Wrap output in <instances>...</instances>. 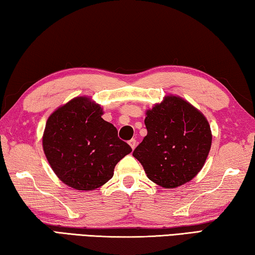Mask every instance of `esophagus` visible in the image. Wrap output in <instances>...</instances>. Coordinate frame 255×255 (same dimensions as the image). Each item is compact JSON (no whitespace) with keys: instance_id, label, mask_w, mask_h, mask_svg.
I'll list each match as a JSON object with an SVG mask.
<instances>
[{"instance_id":"obj_1","label":"esophagus","mask_w":255,"mask_h":255,"mask_svg":"<svg viewBox=\"0 0 255 255\" xmlns=\"http://www.w3.org/2000/svg\"><path fill=\"white\" fill-rule=\"evenodd\" d=\"M128 144L130 145V147H131V149H135V147H136V145H137V141H136V139H130L128 141Z\"/></svg>"}]
</instances>
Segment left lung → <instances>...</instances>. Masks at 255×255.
Here are the masks:
<instances>
[{"instance_id":"left-lung-1","label":"left lung","mask_w":255,"mask_h":255,"mask_svg":"<svg viewBox=\"0 0 255 255\" xmlns=\"http://www.w3.org/2000/svg\"><path fill=\"white\" fill-rule=\"evenodd\" d=\"M145 126L147 135L132 155L150 181L172 189L199 173L211 147L210 126L199 110L167 96L146 111Z\"/></svg>"}]
</instances>
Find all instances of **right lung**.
I'll return each mask as SVG.
<instances>
[{
	"mask_svg": "<svg viewBox=\"0 0 255 255\" xmlns=\"http://www.w3.org/2000/svg\"><path fill=\"white\" fill-rule=\"evenodd\" d=\"M102 108L86 97L59 107L46 123L42 147L60 181L76 190H94L114 175L116 164L131 152Z\"/></svg>",
	"mask_w": 255,
	"mask_h": 255,
	"instance_id": "obj_1",
	"label": "right lung"
}]
</instances>
